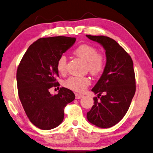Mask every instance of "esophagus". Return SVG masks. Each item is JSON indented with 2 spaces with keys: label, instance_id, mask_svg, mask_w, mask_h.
<instances>
[{
  "label": "esophagus",
  "instance_id": "1",
  "mask_svg": "<svg viewBox=\"0 0 153 153\" xmlns=\"http://www.w3.org/2000/svg\"><path fill=\"white\" fill-rule=\"evenodd\" d=\"M83 97V95H79V94H76L75 95V98H76V100H79V99H81V98H82Z\"/></svg>",
  "mask_w": 153,
  "mask_h": 153
}]
</instances>
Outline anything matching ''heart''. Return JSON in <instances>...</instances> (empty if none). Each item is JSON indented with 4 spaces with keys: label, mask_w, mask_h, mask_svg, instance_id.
Returning <instances> with one entry per match:
<instances>
[{
    "label": "heart",
    "mask_w": 153,
    "mask_h": 153,
    "mask_svg": "<svg viewBox=\"0 0 153 153\" xmlns=\"http://www.w3.org/2000/svg\"><path fill=\"white\" fill-rule=\"evenodd\" d=\"M74 54L77 57L86 61V69L93 76L100 75L105 70L106 58L102 52L98 51L95 46L83 44L74 50ZM68 60L65 56L61 55L56 62V69L60 74H63L67 71ZM91 84V79L88 76H70L64 81L67 88L76 93H83Z\"/></svg>",
    "instance_id": "1"
}]
</instances>
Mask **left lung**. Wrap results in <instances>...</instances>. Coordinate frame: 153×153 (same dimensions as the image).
<instances>
[{"label": "left lung", "instance_id": "8db88e82", "mask_svg": "<svg viewBox=\"0 0 153 153\" xmlns=\"http://www.w3.org/2000/svg\"><path fill=\"white\" fill-rule=\"evenodd\" d=\"M86 37L101 44L106 56L105 70L92 89L97 97L93 98L94 105L87 113V118L97 127L108 128L122 120L135 94L133 61L114 39L102 35H86Z\"/></svg>", "mask_w": 153, "mask_h": 153}]
</instances>
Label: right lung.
I'll use <instances>...</instances> for the list:
<instances>
[{
	"label": "right lung",
	"mask_w": 153,
	"mask_h": 153,
	"mask_svg": "<svg viewBox=\"0 0 153 153\" xmlns=\"http://www.w3.org/2000/svg\"><path fill=\"white\" fill-rule=\"evenodd\" d=\"M75 41V37L65 36L37 39L28 47L18 66L19 97L29 120L41 129L58 126L63 120L65 107L75 98L66 88H60L54 95L49 91L60 85L56 80V62Z\"/></svg>",
	"instance_id": "obj_1"
}]
</instances>
